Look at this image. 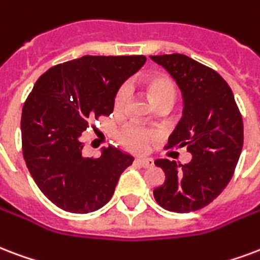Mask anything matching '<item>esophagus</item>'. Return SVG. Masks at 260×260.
<instances>
[{"instance_id": "1", "label": "esophagus", "mask_w": 260, "mask_h": 260, "mask_svg": "<svg viewBox=\"0 0 260 260\" xmlns=\"http://www.w3.org/2000/svg\"><path fill=\"white\" fill-rule=\"evenodd\" d=\"M136 164H139L143 168H150V166L154 165V159L152 158H138L136 159Z\"/></svg>"}]
</instances>
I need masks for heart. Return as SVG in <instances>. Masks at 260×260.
<instances>
[{
	"label": "heart",
	"mask_w": 260,
	"mask_h": 260,
	"mask_svg": "<svg viewBox=\"0 0 260 260\" xmlns=\"http://www.w3.org/2000/svg\"><path fill=\"white\" fill-rule=\"evenodd\" d=\"M144 87L147 91L148 98L151 99L154 105L168 102L173 105L176 99V86L173 80L165 75H155V76L148 77L144 82ZM128 87L122 86L117 91L116 98H114V109L116 112H122L125 108L126 101H128ZM156 134L152 129L143 128L139 125H129L125 129L121 131L120 140L128 150L135 152L146 151L152 140H155Z\"/></svg>",
	"instance_id": "1"
}]
</instances>
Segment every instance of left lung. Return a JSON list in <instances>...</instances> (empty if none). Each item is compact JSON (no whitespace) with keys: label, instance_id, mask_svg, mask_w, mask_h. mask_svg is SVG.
<instances>
[{"label":"left lung","instance_id":"1","mask_svg":"<svg viewBox=\"0 0 260 260\" xmlns=\"http://www.w3.org/2000/svg\"><path fill=\"white\" fill-rule=\"evenodd\" d=\"M169 72L183 94V117L168 148L187 147L185 165L156 159L165 181L154 188L156 203L174 213L203 209L231 181L243 148V118L228 83L214 69L187 55H150Z\"/></svg>","mask_w":260,"mask_h":260}]
</instances>
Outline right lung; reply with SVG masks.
Wrapping results in <instances>:
<instances>
[{
  "instance_id": "1",
  "label": "right lung",
  "mask_w": 260,
  "mask_h": 260,
  "mask_svg": "<svg viewBox=\"0 0 260 260\" xmlns=\"http://www.w3.org/2000/svg\"><path fill=\"white\" fill-rule=\"evenodd\" d=\"M146 62L144 55H84L55 65L35 83L21 113L23 156L38 188L57 207L87 214L104 207L134 156L109 146L83 156L80 138L110 116L118 88Z\"/></svg>"
}]
</instances>
